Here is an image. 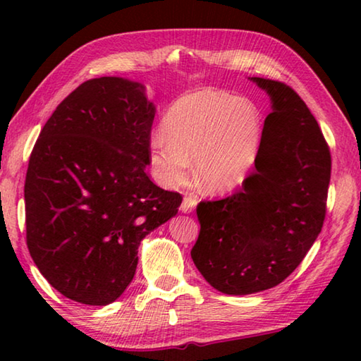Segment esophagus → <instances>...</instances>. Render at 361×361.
I'll use <instances>...</instances> for the list:
<instances>
[{
    "label": "esophagus",
    "instance_id": "34e87169",
    "mask_svg": "<svg viewBox=\"0 0 361 361\" xmlns=\"http://www.w3.org/2000/svg\"><path fill=\"white\" fill-rule=\"evenodd\" d=\"M195 205H197V195L194 194H188L185 199H183V204H181V212L183 213H191Z\"/></svg>",
    "mask_w": 361,
    "mask_h": 361
}]
</instances>
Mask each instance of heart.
I'll list each match as a JSON object with an SVG mask.
<instances>
[{"label": "heart", "mask_w": 361, "mask_h": 361, "mask_svg": "<svg viewBox=\"0 0 361 361\" xmlns=\"http://www.w3.org/2000/svg\"><path fill=\"white\" fill-rule=\"evenodd\" d=\"M258 106L221 90H197L176 100L149 142L156 178L167 188L185 183L194 157L200 186L213 194L240 188L259 154Z\"/></svg>", "instance_id": "1"}]
</instances>
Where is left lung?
Listing matches in <instances>:
<instances>
[{"label":"left lung","instance_id":"8db88e82","mask_svg":"<svg viewBox=\"0 0 361 361\" xmlns=\"http://www.w3.org/2000/svg\"><path fill=\"white\" fill-rule=\"evenodd\" d=\"M271 99L256 172L239 192L200 202L195 267L224 295L272 288L301 264L326 213L331 154L312 113L283 82L250 78Z\"/></svg>","mask_w":361,"mask_h":361}]
</instances>
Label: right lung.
Returning <instances> with one entry per match:
<instances>
[{
	"mask_svg": "<svg viewBox=\"0 0 361 361\" xmlns=\"http://www.w3.org/2000/svg\"><path fill=\"white\" fill-rule=\"evenodd\" d=\"M156 106L143 84L103 76L60 103L32 151L27 245L59 293L87 305L116 301L138 247L178 213L181 195L146 175Z\"/></svg>",
	"mask_w": 361,
	"mask_h": 361,
	"instance_id": "1",
	"label": "right lung"
}]
</instances>
